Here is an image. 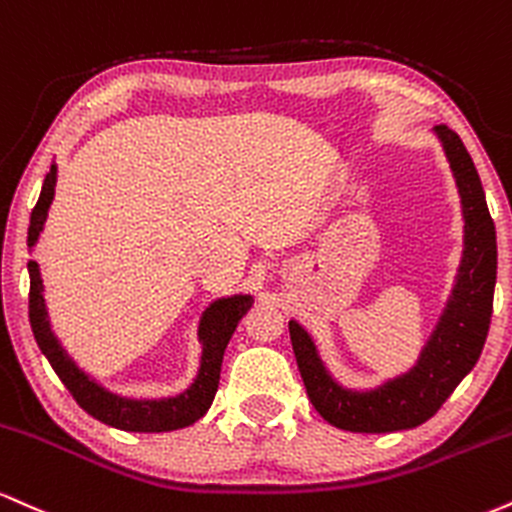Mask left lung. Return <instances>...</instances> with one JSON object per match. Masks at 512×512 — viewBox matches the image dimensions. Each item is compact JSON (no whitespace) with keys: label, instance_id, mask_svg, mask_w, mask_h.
<instances>
[{"label":"left lung","instance_id":"8db88e82","mask_svg":"<svg viewBox=\"0 0 512 512\" xmlns=\"http://www.w3.org/2000/svg\"><path fill=\"white\" fill-rule=\"evenodd\" d=\"M453 170L465 218V249L446 309L407 374L371 390L342 388L318 357L316 342L297 321L290 340L311 405L328 424L357 434L414 429L441 410L458 383L472 371L489 333L496 287V227L486 206L477 167L465 143L446 124L436 126Z\"/></svg>","mask_w":512,"mask_h":512}]
</instances>
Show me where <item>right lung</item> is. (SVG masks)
<instances>
[{
    "instance_id": "right-lung-1",
    "label": "right lung",
    "mask_w": 512,
    "mask_h": 512,
    "mask_svg": "<svg viewBox=\"0 0 512 512\" xmlns=\"http://www.w3.org/2000/svg\"><path fill=\"white\" fill-rule=\"evenodd\" d=\"M54 184H57V165L50 167L38 203H35L33 213H30L28 227V246L33 249L38 242L42 227H45L47 210L52 206ZM30 275V297H28V316L30 328H33L35 342L52 364L54 374L62 378V383L74 395L78 405L86 410L90 417L98 422L114 426L122 431H141V434H160V431L184 429V426L198 422L208 407L213 405L215 393H218L220 383V366L222 354H225L227 342H230L234 328L242 321V316L251 309L254 297L251 294H232V297L215 299L213 304L203 311L201 321H198V340H201V366L198 374L184 393L172 395V398L160 400H134L122 398V395L110 393L102 388L98 381H93L86 371L76 366L74 359L66 354L62 342L52 333L50 318H47L45 306V287H42L40 266L35 261H28Z\"/></svg>"
}]
</instances>
